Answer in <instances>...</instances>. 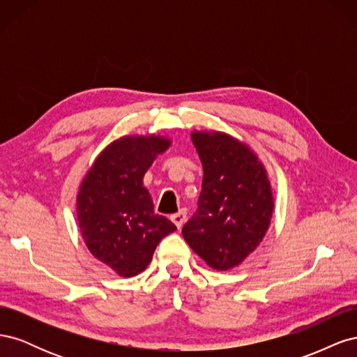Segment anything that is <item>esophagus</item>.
Instances as JSON below:
<instances>
[{
  "label": "esophagus",
  "mask_w": 357,
  "mask_h": 357,
  "mask_svg": "<svg viewBox=\"0 0 357 357\" xmlns=\"http://www.w3.org/2000/svg\"><path fill=\"white\" fill-rule=\"evenodd\" d=\"M186 218H188V211H186L185 208H181L178 213H176V214H172V215H171V220L174 222L177 228L180 229L181 226H183V223L186 222Z\"/></svg>",
  "instance_id": "obj_1"
}]
</instances>
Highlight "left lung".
I'll return each mask as SVG.
<instances>
[{"label":"left lung","mask_w":357,"mask_h":357,"mask_svg":"<svg viewBox=\"0 0 357 357\" xmlns=\"http://www.w3.org/2000/svg\"><path fill=\"white\" fill-rule=\"evenodd\" d=\"M204 168L198 208L181 234L208 266L226 271L259 245L271 220L273 192L264 165L226 134L193 132Z\"/></svg>","instance_id":"left-lung-1"}]
</instances>
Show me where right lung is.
<instances>
[{
	"label": "right lung",
	"mask_w": 357,
	"mask_h": 357,
	"mask_svg": "<svg viewBox=\"0 0 357 357\" xmlns=\"http://www.w3.org/2000/svg\"><path fill=\"white\" fill-rule=\"evenodd\" d=\"M169 142L164 137H125L107 147L84 177L77 218L89 252L123 277L139 274L176 225L155 214L143 177Z\"/></svg>",
	"instance_id": "obj_1"
}]
</instances>
